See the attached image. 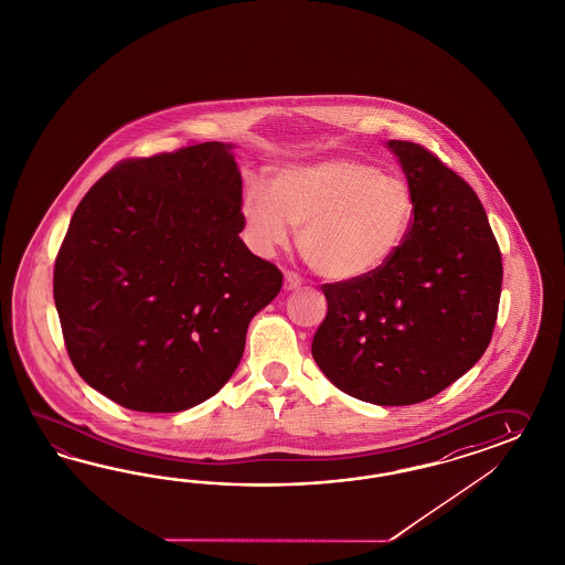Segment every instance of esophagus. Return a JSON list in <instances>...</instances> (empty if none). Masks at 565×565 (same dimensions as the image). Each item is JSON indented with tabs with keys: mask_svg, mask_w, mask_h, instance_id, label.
<instances>
[{
	"mask_svg": "<svg viewBox=\"0 0 565 565\" xmlns=\"http://www.w3.org/2000/svg\"><path fill=\"white\" fill-rule=\"evenodd\" d=\"M302 284H305L302 277L294 274V271H286V275H284V288L288 291L300 290Z\"/></svg>",
	"mask_w": 565,
	"mask_h": 565,
	"instance_id": "34e87169",
	"label": "esophagus"
}]
</instances>
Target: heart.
Instances as JSON below:
<instances>
[{
    "label": "heart",
    "instance_id": "heart-1",
    "mask_svg": "<svg viewBox=\"0 0 565 565\" xmlns=\"http://www.w3.org/2000/svg\"><path fill=\"white\" fill-rule=\"evenodd\" d=\"M244 236L260 257H274L298 232L317 274L353 281L381 271L412 232V186L353 158H329L275 170L271 189L253 183L241 199Z\"/></svg>",
    "mask_w": 565,
    "mask_h": 565
}]
</instances>
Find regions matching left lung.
Here are the masks:
<instances>
[{"instance_id":"left-lung-1","label":"left lung","mask_w":565,"mask_h":565,"mask_svg":"<svg viewBox=\"0 0 565 565\" xmlns=\"http://www.w3.org/2000/svg\"><path fill=\"white\" fill-rule=\"evenodd\" d=\"M412 186V232L381 271L324 284L312 339L322 374L350 397L413 405L460 379L488 350L502 253L473 189L413 141L386 143Z\"/></svg>"}]
</instances>
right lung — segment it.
Masks as SVG:
<instances>
[{
  "instance_id": "obj_1",
  "label": "right lung",
  "mask_w": 565,
  "mask_h": 565,
  "mask_svg": "<svg viewBox=\"0 0 565 565\" xmlns=\"http://www.w3.org/2000/svg\"><path fill=\"white\" fill-rule=\"evenodd\" d=\"M232 143L110 168L79 201L53 296L84 381L143 413L191 409L230 381L284 275L243 238Z\"/></svg>"
}]
</instances>
